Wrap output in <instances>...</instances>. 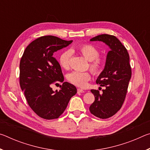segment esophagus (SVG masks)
<instances>
[{"label":"esophagus","instance_id":"obj_1","mask_svg":"<svg viewBox=\"0 0 150 150\" xmlns=\"http://www.w3.org/2000/svg\"><path fill=\"white\" fill-rule=\"evenodd\" d=\"M77 92L78 93H85V91L84 90H83L82 88H77Z\"/></svg>","mask_w":150,"mask_h":150}]
</instances>
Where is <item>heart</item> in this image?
Masks as SVG:
<instances>
[{"instance_id": "heart-1", "label": "heart", "mask_w": 150, "mask_h": 150, "mask_svg": "<svg viewBox=\"0 0 150 150\" xmlns=\"http://www.w3.org/2000/svg\"><path fill=\"white\" fill-rule=\"evenodd\" d=\"M77 50L86 59L90 62L89 67L93 73L98 74L102 71L105 59L98 56L99 51L97 48L91 44H83L78 47ZM71 57V52L69 50L65 51L60 55L59 64L63 69H69ZM67 78L69 83L78 87H83L91 79V74L87 71H73L67 75Z\"/></svg>"}]
</instances>
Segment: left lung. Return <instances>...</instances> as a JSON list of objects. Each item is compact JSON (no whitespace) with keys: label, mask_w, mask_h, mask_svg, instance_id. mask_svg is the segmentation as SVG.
Segmentation results:
<instances>
[{"label":"left lung","mask_w":150,"mask_h":150,"mask_svg":"<svg viewBox=\"0 0 150 150\" xmlns=\"http://www.w3.org/2000/svg\"><path fill=\"white\" fill-rule=\"evenodd\" d=\"M90 41L103 42L110 50L106 55L105 68L96 81L106 88L102 94L97 90L91 91L95 98L89 107L91 113L105 119L115 115L125 99L132 75L130 57L126 47L115 35H98Z\"/></svg>","instance_id":"left-lung-1"}]
</instances>
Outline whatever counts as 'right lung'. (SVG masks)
Here are the masks:
<instances>
[{"instance_id":"add662e5","label":"right lung","mask_w":150,"mask_h":150,"mask_svg":"<svg viewBox=\"0 0 150 150\" xmlns=\"http://www.w3.org/2000/svg\"><path fill=\"white\" fill-rule=\"evenodd\" d=\"M72 42L54 35L42 36L28 45L20 60V87L30 108L42 118H59L77 93L74 85L63 82L61 66L53 55ZM54 82L63 83L59 91L50 87Z\"/></svg>"}]
</instances>
